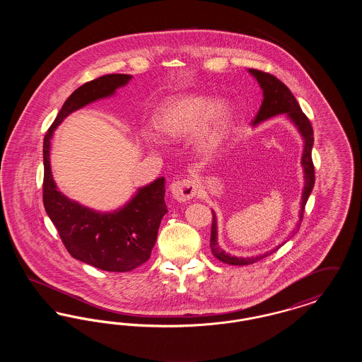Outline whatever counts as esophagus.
Instances as JSON below:
<instances>
[{"label":"esophagus","instance_id":"obj_1","mask_svg":"<svg viewBox=\"0 0 362 362\" xmlns=\"http://www.w3.org/2000/svg\"><path fill=\"white\" fill-rule=\"evenodd\" d=\"M170 189L176 201L186 202L197 195L198 186H197V182L192 179H182V180L173 182Z\"/></svg>","mask_w":362,"mask_h":362}]
</instances>
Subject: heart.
I'll use <instances>...</instances> for the list:
<instances>
[{
	"label": "heart",
	"mask_w": 362,
	"mask_h": 362,
	"mask_svg": "<svg viewBox=\"0 0 362 362\" xmlns=\"http://www.w3.org/2000/svg\"><path fill=\"white\" fill-rule=\"evenodd\" d=\"M233 108L225 102L213 103L202 95H187L170 99L155 114V126L161 137L180 141L197 130L195 148L199 155L210 157L224 144L232 123ZM153 142L155 138L148 137Z\"/></svg>",
	"instance_id": "b5f03b06"
}]
</instances>
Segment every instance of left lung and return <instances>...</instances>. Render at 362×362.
<instances>
[{"label":"left lung","mask_w":362,"mask_h":362,"mask_svg":"<svg viewBox=\"0 0 362 362\" xmlns=\"http://www.w3.org/2000/svg\"><path fill=\"white\" fill-rule=\"evenodd\" d=\"M248 71L257 78L259 86L263 90L262 105L259 108L255 119L252 121L254 122V126H257L260 122L276 117V115L286 114V117L294 123V126L297 127V130L300 132V134L303 136V139H304V151H303V157H301V165L304 168V189H303V195H301V210H300V223H301L307 201H308L312 189L315 186V168H313V163H312V146H313L312 124H310V119L307 118V115L301 111L300 104L293 96L291 89L285 86L282 81H279L276 77H274L270 73H264V71L257 69H248ZM211 213H213L211 236H210L211 254L224 263L233 264V266L252 264L260 259L266 258L267 255L273 254L282 244H285V243H282L276 248L272 250L270 252L257 255V257H250V258H240V257H233L230 254H226L224 250H221L220 245H218V241H217V238H218V235H217V218H216V213L214 211H211ZM300 223L297 224V229L300 228ZM296 232L297 230H293V235Z\"/></svg>","instance_id":"8db88e82"}]
</instances>
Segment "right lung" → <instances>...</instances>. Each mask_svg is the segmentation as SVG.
Returning a JSON list of instances; mask_svg holds the SVG:
<instances>
[{"label": "right lung", "instance_id": "1", "mask_svg": "<svg viewBox=\"0 0 362 362\" xmlns=\"http://www.w3.org/2000/svg\"><path fill=\"white\" fill-rule=\"evenodd\" d=\"M132 80L130 74H105L77 88L59 110L43 141V204L70 255L105 272H132L145 263L168 211L165 182L158 177L112 213H100L65 197L52 179L50 141L57 126L73 111L108 98Z\"/></svg>", "mask_w": 362, "mask_h": 362}]
</instances>
